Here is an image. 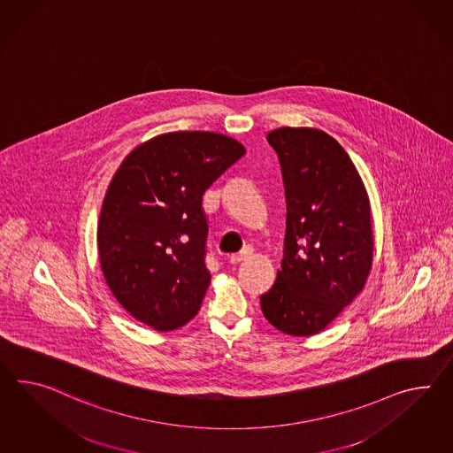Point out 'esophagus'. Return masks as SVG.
<instances>
[{
  "instance_id": "obj_1",
  "label": "esophagus",
  "mask_w": 453,
  "mask_h": 453,
  "mask_svg": "<svg viewBox=\"0 0 453 453\" xmlns=\"http://www.w3.org/2000/svg\"><path fill=\"white\" fill-rule=\"evenodd\" d=\"M249 255H250L249 250H242L241 254L231 255V257H229V262H231L232 265H237V264L243 262L245 258H249Z\"/></svg>"
}]
</instances>
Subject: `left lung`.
Listing matches in <instances>:
<instances>
[{"label":"left lung","instance_id":"1","mask_svg":"<svg viewBox=\"0 0 453 453\" xmlns=\"http://www.w3.org/2000/svg\"><path fill=\"white\" fill-rule=\"evenodd\" d=\"M266 141L281 165L287 234L281 268L260 304L278 331L309 337L362 293L372 272L370 199L350 157L329 134L278 127Z\"/></svg>","mask_w":453,"mask_h":453}]
</instances>
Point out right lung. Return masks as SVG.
Segmentation results:
<instances>
[{"label":"right lung","instance_id":"obj_1","mask_svg":"<svg viewBox=\"0 0 453 453\" xmlns=\"http://www.w3.org/2000/svg\"><path fill=\"white\" fill-rule=\"evenodd\" d=\"M243 154L229 135L177 131L122 160L103 199L98 254L106 285L134 319L168 332L198 314L211 281L203 195Z\"/></svg>","mask_w":453,"mask_h":453}]
</instances>
